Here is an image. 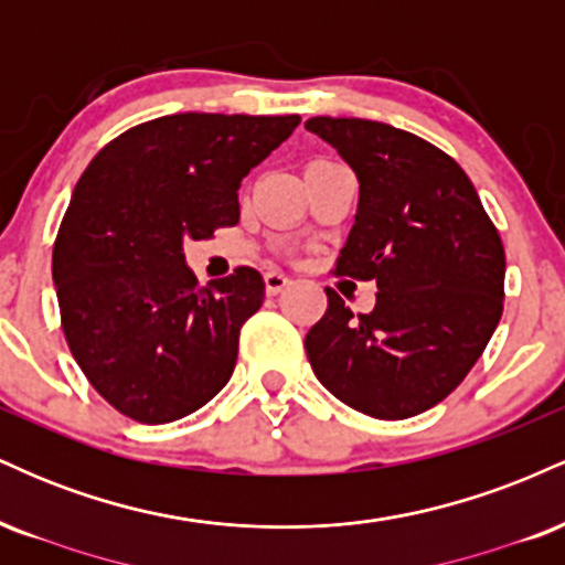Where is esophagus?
Instances as JSON below:
<instances>
[{"label":"esophagus","instance_id":"34e87169","mask_svg":"<svg viewBox=\"0 0 565 565\" xmlns=\"http://www.w3.org/2000/svg\"><path fill=\"white\" fill-rule=\"evenodd\" d=\"M291 284V278L287 274H281V270H268L265 274V291L268 295H278V291H284Z\"/></svg>","mask_w":565,"mask_h":565}]
</instances>
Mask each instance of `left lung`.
Returning <instances> with one entry per match:
<instances>
[{
	"mask_svg": "<svg viewBox=\"0 0 565 565\" xmlns=\"http://www.w3.org/2000/svg\"><path fill=\"white\" fill-rule=\"evenodd\" d=\"M310 132L359 178L337 276L377 281L372 313L334 289L305 337L316 377L355 412L406 419L440 404L489 345L504 300V246L462 167L406 129L313 116Z\"/></svg>",
	"mask_w": 565,
	"mask_h": 565,
	"instance_id": "1",
	"label": "left lung"
}]
</instances>
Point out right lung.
Returning a JSON list of instances; mask_svg holds the SVG:
<instances>
[{
	"label": "right lung",
	"instance_id": "obj_1",
	"mask_svg": "<svg viewBox=\"0 0 565 565\" xmlns=\"http://www.w3.org/2000/svg\"><path fill=\"white\" fill-rule=\"evenodd\" d=\"M297 125V114L159 116L84 170L55 238L53 281L76 364L125 417L174 423L231 380L265 281L238 265L201 287L183 242L238 223L242 180Z\"/></svg>",
	"mask_w": 565,
	"mask_h": 565
}]
</instances>
